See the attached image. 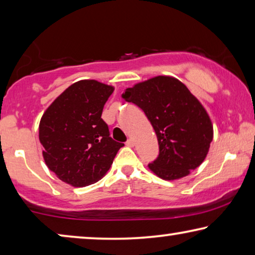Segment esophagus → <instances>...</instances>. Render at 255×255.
<instances>
[{
  "label": "esophagus",
  "mask_w": 255,
  "mask_h": 255,
  "mask_svg": "<svg viewBox=\"0 0 255 255\" xmlns=\"http://www.w3.org/2000/svg\"><path fill=\"white\" fill-rule=\"evenodd\" d=\"M126 144L128 145V146L132 147V146H134V145H135V140L132 139V138H129V139L127 140V142H126Z\"/></svg>",
  "instance_id": "esophagus-1"
}]
</instances>
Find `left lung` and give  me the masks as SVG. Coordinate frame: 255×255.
Returning a JSON list of instances; mask_svg holds the SVG:
<instances>
[{"label":"left lung","instance_id":"obj_1","mask_svg":"<svg viewBox=\"0 0 255 255\" xmlns=\"http://www.w3.org/2000/svg\"><path fill=\"white\" fill-rule=\"evenodd\" d=\"M121 96L142 109L154 129L159 155L148 168L157 177L183 178L203 162L213 138L212 123L183 83L157 76L127 88Z\"/></svg>","mask_w":255,"mask_h":255}]
</instances>
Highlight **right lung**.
<instances>
[{"mask_svg": "<svg viewBox=\"0 0 255 255\" xmlns=\"http://www.w3.org/2000/svg\"><path fill=\"white\" fill-rule=\"evenodd\" d=\"M113 91L98 80H79L44 112L39 123L44 161L64 183L84 187L99 181L124 146L111 138L101 118Z\"/></svg>", "mask_w": 255, "mask_h": 255, "instance_id": "obj_1", "label": "right lung"}]
</instances>
